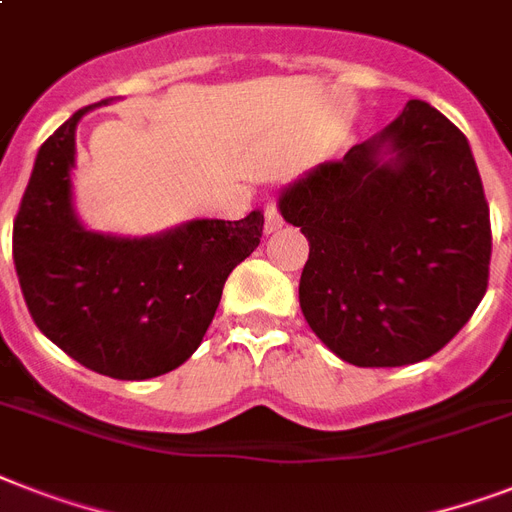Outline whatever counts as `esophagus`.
<instances>
[{
  "mask_svg": "<svg viewBox=\"0 0 512 512\" xmlns=\"http://www.w3.org/2000/svg\"><path fill=\"white\" fill-rule=\"evenodd\" d=\"M281 228V215L279 207H276V201H268V207H265V233H273Z\"/></svg>",
  "mask_w": 512,
  "mask_h": 512,
  "instance_id": "1",
  "label": "esophagus"
}]
</instances>
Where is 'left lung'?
Listing matches in <instances>:
<instances>
[{"mask_svg": "<svg viewBox=\"0 0 512 512\" xmlns=\"http://www.w3.org/2000/svg\"><path fill=\"white\" fill-rule=\"evenodd\" d=\"M279 212L311 244L305 321L348 364L430 358L486 295L492 225L476 159L425 100H409L342 162L284 185Z\"/></svg>", "mask_w": 512, "mask_h": 512, "instance_id": "left-lung-1", "label": "left lung"}]
</instances>
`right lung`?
Returning a JSON list of instances; mask_svg holds the SVG:
<instances>
[{"instance_id":"add662e5","label":"right lung","mask_w":512,"mask_h":512,"mask_svg":"<svg viewBox=\"0 0 512 512\" xmlns=\"http://www.w3.org/2000/svg\"><path fill=\"white\" fill-rule=\"evenodd\" d=\"M108 103V100H103ZM76 111L44 140L12 228V260L44 337L92 372L151 380L188 361L225 279L263 236V212L188 220L154 236L92 231L74 207Z\"/></svg>"}]
</instances>
